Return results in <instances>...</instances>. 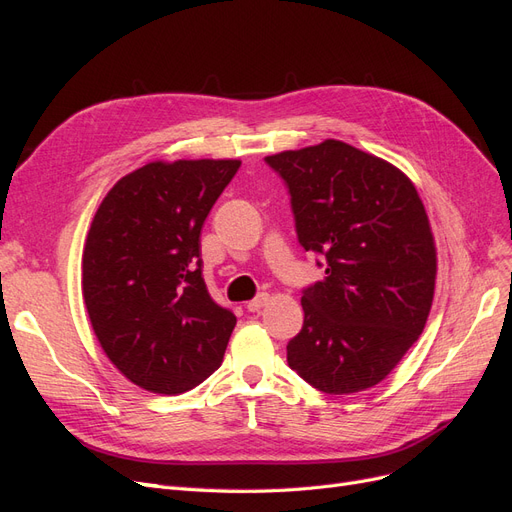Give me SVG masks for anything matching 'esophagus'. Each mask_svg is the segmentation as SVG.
Masks as SVG:
<instances>
[{"label":"esophagus","mask_w":512,"mask_h":512,"mask_svg":"<svg viewBox=\"0 0 512 512\" xmlns=\"http://www.w3.org/2000/svg\"><path fill=\"white\" fill-rule=\"evenodd\" d=\"M267 301H269V294H267V292L258 294L256 299H252L250 303H247V312H260V309L267 305Z\"/></svg>","instance_id":"34e87169"}]
</instances>
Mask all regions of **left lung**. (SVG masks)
<instances>
[{
    "mask_svg": "<svg viewBox=\"0 0 512 512\" xmlns=\"http://www.w3.org/2000/svg\"><path fill=\"white\" fill-rule=\"evenodd\" d=\"M265 162L286 185L301 247L327 273L303 288L288 365L322 393L365 391L425 329L436 286L425 207L401 170L342 141Z\"/></svg>",
    "mask_w": 512,
    "mask_h": 512,
    "instance_id": "left-lung-1",
    "label": "left lung"
}]
</instances>
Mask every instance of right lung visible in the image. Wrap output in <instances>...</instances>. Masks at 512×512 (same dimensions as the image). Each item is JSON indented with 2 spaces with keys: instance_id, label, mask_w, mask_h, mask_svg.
I'll list each match as a JSON object with an SVG mask.
<instances>
[{
  "instance_id": "1",
  "label": "right lung",
  "mask_w": 512,
  "mask_h": 512,
  "mask_svg": "<svg viewBox=\"0 0 512 512\" xmlns=\"http://www.w3.org/2000/svg\"><path fill=\"white\" fill-rule=\"evenodd\" d=\"M239 160L151 162L91 222L83 297L108 359L141 389L179 395L222 365L237 318L203 277L200 230Z\"/></svg>"
}]
</instances>
